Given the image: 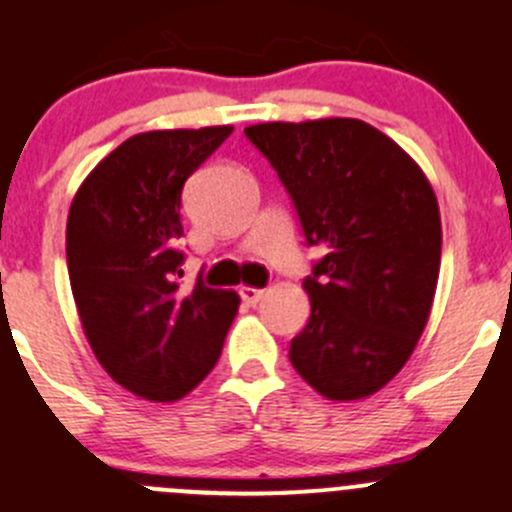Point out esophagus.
<instances>
[{"mask_svg":"<svg viewBox=\"0 0 512 512\" xmlns=\"http://www.w3.org/2000/svg\"><path fill=\"white\" fill-rule=\"evenodd\" d=\"M240 298L245 300L247 305H257L262 298H265V290H260V288H247V285H242V288H240Z\"/></svg>","mask_w":512,"mask_h":512,"instance_id":"esophagus-1","label":"esophagus"}]
</instances>
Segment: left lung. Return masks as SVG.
<instances>
[{
	"instance_id": "8db88e82",
	"label": "left lung",
	"mask_w": 512,
	"mask_h": 512,
	"mask_svg": "<svg viewBox=\"0 0 512 512\" xmlns=\"http://www.w3.org/2000/svg\"><path fill=\"white\" fill-rule=\"evenodd\" d=\"M326 255L303 280L308 326L290 364L326 399L374 394L427 326L442 257L437 197L412 156L356 118L245 128Z\"/></svg>"
}]
</instances>
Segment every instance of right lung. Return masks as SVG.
<instances>
[{"mask_svg":"<svg viewBox=\"0 0 512 512\" xmlns=\"http://www.w3.org/2000/svg\"><path fill=\"white\" fill-rule=\"evenodd\" d=\"M232 133L148 131L105 156L68 214V272L90 348L151 401L189 394L217 364L240 298L197 278L181 290V189Z\"/></svg>","mask_w":512,"mask_h":512,"instance_id":"1","label":"right lung"}]
</instances>
